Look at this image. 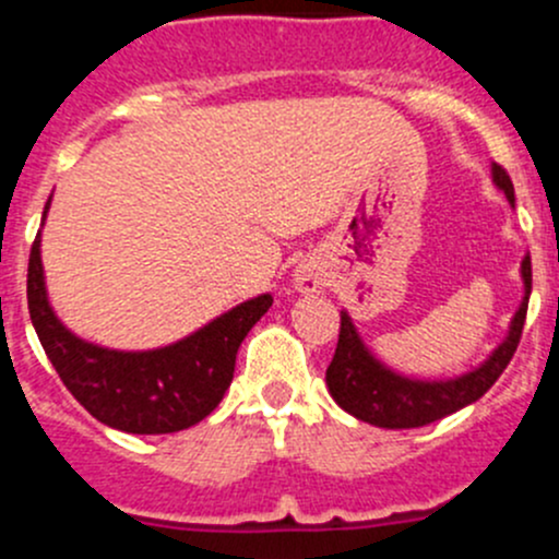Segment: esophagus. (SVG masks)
<instances>
[{
	"label": "esophagus",
	"mask_w": 559,
	"mask_h": 559,
	"mask_svg": "<svg viewBox=\"0 0 559 559\" xmlns=\"http://www.w3.org/2000/svg\"><path fill=\"white\" fill-rule=\"evenodd\" d=\"M321 286V275L316 267L297 270V289L300 292H316Z\"/></svg>",
	"instance_id": "34e87169"
}]
</instances>
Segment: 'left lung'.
Returning <instances> with one entry per match:
<instances>
[{
    "mask_svg": "<svg viewBox=\"0 0 559 559\" xmlns=\"http://www.w3.org/2000/svg\"><path fill=\"white\" fill-rule=\"evenodd\" d=\"M492 178L514 205V183H511L509 173L498 162L492 165ZM522 278L524 300L514 321H511L509 337L495 348V354L481 368L452 381H416L392 373L365 348L348 313H341V335H337L335 357L326 368V386H330L332 400L357 419L376 427H386V430H411V427L432 425V421L476 403L500 379V373L509 368L511 357L520 346L524 319H527L530 289H533L530 257H524L522 262Z\"/></svg>",
    "mask_w": 559,
    "mask_h": 559,
    "instance_id": "obj_1",
    "label": "left lung"
}]
</instances>
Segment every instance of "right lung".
<instances>
[{
	"label": "right lung",
	"mask_w": 559,
	"mask_h": 559,
	"mask_svg": "<svg viewBox=\"0 0 559 559\" xmlns=\"http://www.w3.org/2000/svg\"><path fill=\"white\" fill-rule=\"evenodd\" d=\"M26 300L39 343L72 397L103 425L134 436L178 432L205 419L233 384L235 354L248 330L273 306L270 295L253 297L173 346L110 352L72 335L50 311L39 233L29 253Z\"/></svg>",
	"instance_id": "obj_1"
}]
</instances>
